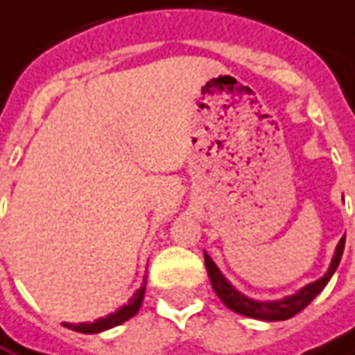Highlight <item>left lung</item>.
<instances>
[{
    "label": "left lung",
    "instance_id": "left-lung-1",
    "mask_svg": "<svg viewBox=\"0 0 355 355\" xmlns=\"http://www.w3.org/2000/svg\"><path fill=\"white\" fill-rule=\"evenodd\" d=\"M344 243H346V235L340 239L336 250H334V257L330 260L329 270L324 272V276H320L319 279L311 282L307 286L299 289L297 293H291L286 297L276 299V301H260V299H252L241 293L231 282H229L221 270L216 266V262L209 259V254L204 250V260H206V270H208L209 282L214 286V291L218 293V297L223 301V305H227L229 309L235 311L239 315H245L250 319L259 320H286L291 319L293 315H297L299 311H303L309 305L313 299L319 295L320 291L324 289V286L329 284L332 274L336 272L342 259V252H344Z\"/></svg>",
    "mask_w": 355,
    "mask_h": 355
}]
</instances>
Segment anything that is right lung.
<instances>
[{"mask_svg":"<svg viewBox=\"0 0 355 355\" xmlns=\"http://www.w3.org/2000/svg\"><path fill=\"white\" fill-rule=\"evenodd\" d=\"M144 295H146V279H144L141 288L136 289V293L130 297L126 305H122L114 313H110L107 317H101V319L93 320V322H79V324H66V327L76 330V332H83V334H96V332H105L108 329H114V327L126 322L128 319H132L136 315L139 307H141Z\"/></svg>","mask_w":355,"mask_h":355,"instance_id":"obj_1","label":"right lung"}]
</instances>
